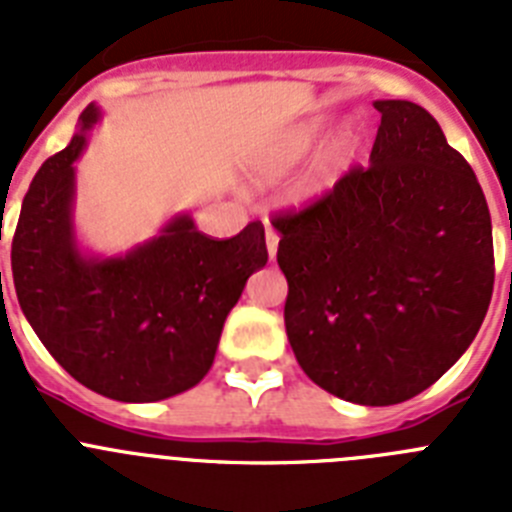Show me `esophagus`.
<instances>
[{
	"label": "esophagus",
	"mask_w": 512,
	"mask_h": 512,
	"mask_svg": "<svg viewBox=\"0 0 512 512\" xmlns=\"http://www.w3.org/2000/svg\"><path fill=\"white\" fill-rule=\"evenodd\" d=\"M277 248H279V233L271 225H266V251H269V259L277 256Z\"/></svg>",
	"instance_id": "1"
}]
</instances>
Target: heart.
<instances>
[{"instance_id": "b5f03b06", "label": "heart", "mask_w": 512, "mask_h": 512, "mask_svg": "<svg viewBox=\"0 0 512 512\" xmlns=\"http://www.w3.org/2000/svg\"><path fill=\"white\" fill-rule=\"evenodd\" d=\"M312 138H315V130L310 128L297 130V133L292 135H284L279 143H274V146L261 156L259 174L264 176V179H279V176L287 174L292 166H297L302 158L307 156V151L312 148ZM351 153H354V138L346 135L333 151L325 153V158L318 164V171H315L312 184H315V187H325V184L336 182L338 176L343 174V169H346Z\"/></svg>"}]
</instances>
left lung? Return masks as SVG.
I'll return each mask as SVG.
<instances>
[{"label":"left lung","mask_w":512,"mask_h":512,"mask_svg":"<svg viewBox=\"0 0 512 512\" xmlns=\"http://www.w3.org/2000/svg\"><path fill=\"white\" fill-rule=\"evenodd\" d=\"M369 166L274 215L297 364L330 395L397 405L449 372L495 284L487 200L420 104L379 99Z\"/></svg>","instance_id":"left-lung-1"}]
</instances>
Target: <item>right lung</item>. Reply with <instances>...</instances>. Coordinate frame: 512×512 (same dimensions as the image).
Instances as JSON below:
<instances>
[{
    "instance_id": "add662e5",
    "label": "right lung",
    "mask_w": 512,
    "mask_h": 512,
    "mask_svg": "<svg viewBox=\"0 0 512 512\" xmlns=\"http://www.w3.org/2000/svg\"><path fill=\"white\" fill-rule=\"evenodd\" d=\"M99 110L40 166L12 238V279L27 323L84 387L120 402H156L210 372L225 318L269 261L264 225L210 238L189 215L115 259H87L71 225L74 161Z\"/></svg>"
}]
</instances>
